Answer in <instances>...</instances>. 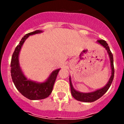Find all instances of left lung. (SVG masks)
<instances>
[{
  "instance_id": "8db88e82",
  "label": "left lung",
  "mask_w": 124,
  "mask_h": 124,
  "mask_svg": "<svg viewBox=\"0 0 124 124\" xmlns=\"http://www.w3.org/2000/svg\"><path fill=\"white\" fill-rule=\"evenodd\" d=\"M97 42L101 44V46H103L107 50V53H108V56H109L110 60V65H111V69H112V75H111L110 78H109V80L107 82V85L103 87L102 88L100 89L97 90L95 91H93L92 92H89V93H83V92H80L78 91H76L74 88L73 87L72 85V82L71 80V77H70V87H71V92L72 94V97L77 100L82 101V102H93V101L97 100L101 98L105 93L107 91V90L109 89L110 86H111L112 82H113V78H114V65H113V54H112V52H111L110 50L109 47H108V44L106 42V41L103 39L98 40Z\"/></svg>"
}]
</instances>
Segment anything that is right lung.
<instances>
[{
  "label": "right lung",
  "mask_w": 124,
  "mask_h": 124,
  "mask_svg": "<svg viewBox=\"0 0 124 124\" xmlns=\"http://www.w3.org/2000/svg\"><path fill=\"white\" fill-rule=\"evenodd\" d=\"M42 32L37 30L34 32L27 33L22 38L19 44L16 47L12 56L11 62V73L14 85L22 95L31 100H37L46 98L50 95L53 90L55 80L60 69L53 71L47 80L42 83H38L27 79L21 69L18 61V56L22 46L26 39L34 34Z\"/></svg>",
  "instance_id": "obj_1"
}]
</instances>
